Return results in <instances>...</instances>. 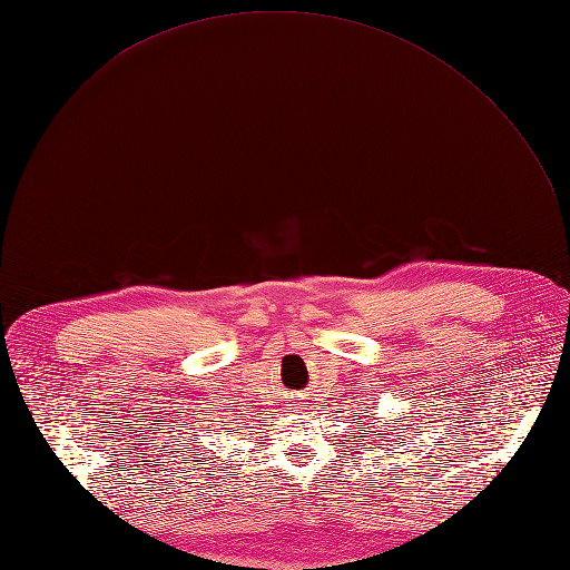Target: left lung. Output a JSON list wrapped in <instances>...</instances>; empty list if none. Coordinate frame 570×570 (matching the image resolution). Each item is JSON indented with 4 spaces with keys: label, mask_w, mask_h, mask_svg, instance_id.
Returning a JSON list of instances; mask_svg holds the SVG:
<instances>
[{
    "label": "left lung",
    "mask_w": 570,
    "mask_h": 570,
    "mask_svg": "<svg viewBox=\"0 0 570 570\" xmlns=\"http://www.w3.org/2000/svg\"><path fill=\"white\" fill-rule=\"evenodd\" d=\"M376 421H379V417H376ZM381 423V421H379ZM374 425V423H372ZM385 428H397V430H402V428H406V425H402V421H400V417H397V421L395 423H385ZM397 430H387V432H391V434H402V432H397ZM363 432V430H361Z\"/></svg>",
    "instance_id": "obj_1"
}]
</instances>
